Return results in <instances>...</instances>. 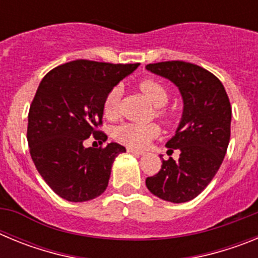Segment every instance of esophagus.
<instances>
[{
    "label": "esophagus",
    "instance_id": "obj_1",
    "mask_svg": "<svg viewBox=\"0 0 258 258\" xmlns=\"http://www.w3.org/2000/svg\"><path fill=\"white\" fill-rule=\"evenodd\" d=\"M127 152H131V154H134V155H145V152L143 151H140V150H136V149H132V147H127Z\"/></svg>",
    "mask_w": 258,
    "mask_h": 258
}]
</instances>
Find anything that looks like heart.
Here are the masks:
<instances>
[{"mask_svg":"<svg viewBox=\"0 0 258 258\" xmlns=\"http://www.w3.org/2000/svg\"><path fill=\"white\" fill-rule=\"evenodd\" d=\"M141 92L149 98L156 107L166 104L169 99V92L166 86L159 80L145 79L140 83ZM121 89L115 86L104 97L103 112L107 117H113L117 113ZM163 113V112H160ZM160 131L155 124H137V122H124L115 129V138L118 142L124 143L134 149H143L154 138L159 136Z\"/></svg>","mask_w":258,"mask_h":258,"instance_id":"heart-1","label":"heart"}]
</instances>
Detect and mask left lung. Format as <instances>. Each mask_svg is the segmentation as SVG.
<instances>
[{
	"label": "left lung",
	"instance_id": "8db88e82",
	"mask_svg": "<svg viewBox=\"0 0 258 258\" xmlns=\"http://www.w3.org/2000/svg\"><path fill=\"white\" fill-rule=\"evenodd\" d=\"M152 74L170 80L183 99V113L168 152L179 151L178 160H164L160 172L146 178L155 197L170 203L197 198L213 179L230 142L231 106L222 83L192 63L182 60L147 64Z\"/></svg>",
	"mask_w": 258,
	"mask_h": 258
}]
</instances>
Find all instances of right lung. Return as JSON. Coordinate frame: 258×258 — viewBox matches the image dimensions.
<instances>
[{"label":"right lung","mask_w":258,"mask_h":258,"mask_svg":"<svg viewBox=\"0 0 258 258\" xmlns=\"http://www.w3.org/2000/svg\"><path fill=\"white\" fill-rule=\"evenodd\" d=\"M140 63L112 64L79 59L45 75L28 113L29 152L41 177L56 195L68 202H88L108 186L111 168L124 146L85 147L93 136L107 140L98 131L107 93L131 75Z\"/></svg>","instance_id":"add662e5"}]
</instances>
